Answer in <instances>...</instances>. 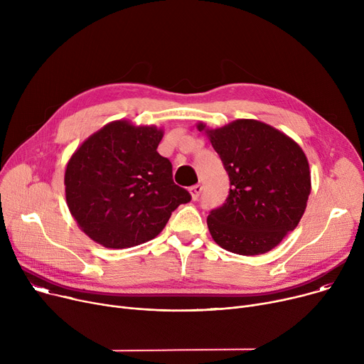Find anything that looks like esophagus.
<instances>
[{
	"label": "esophagus",
	"mask_w": 364,
	"mask_h": 364,
	"mask_svg": "<svg viewBox=\"0 0 364 364\" xmlns=\"http://www.w3.org/2000/svg\"><path fill=\"white\" fill-rule=\"evenodd\" d=\"M201 191H203V186H201L200 183H197V185H193V186L189 188V193H191V197H192L193 201H197V200L200 198Z\"/></svg>",
	"instance_id": "34e87169"
}]
</instances>
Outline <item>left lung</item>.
<instances>
[{"label":"left lung","instance_id":"1","mask_svg":"<svg viewBox=\"0 0 364 364\" xmlns=\"http://www.w3.org/2000/svg\"><path fill=\"white\" fill-rule=\"evenodd\" d=\"M205 131L230 179L226 203L211 210L208 230L237 255L265 254L293 232L311 193L309 163L290 136L255 119Z\"/></svg>","mask_w":364,"mask_h":364}]
</instances>
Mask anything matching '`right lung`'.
I'll return each mask as SVG.
<instances>
[{
    "label": "right lung",
    "mask_w": 364,
    "mask_h": 364,
    "mask_svg": "<svg viewBox=\"0 0 364 364\" xmlns=\"http://www.w3.org/2000/svg\"><path fill=\"white\" fill-rule=\"evenodd\" d=\"M163 131L114 121L68 160L65 198L78 228L96 243L125 249L154 239L172 211L191 201L157 153Z\"/></svg>",
    "instance_id": "obj_1"
}]
</instances>
